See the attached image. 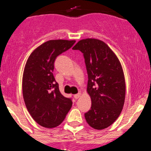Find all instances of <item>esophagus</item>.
Returning <instances> with one entry per match:
<instances>
[{
	"label": "esophagus",
	"mask_w": 151,
	"mask_h": 151,
	"mask_svg": "<svg viewBox=\"0 0 151 151\" xmlns=\"http://www.w3.org/2000/svg\"><path fill=\"white\" fill-rule=\"evenodd\" d=\"M80 95H81V94H80V93H77V94H75V95L74 96V98L75 99H79V97L80 96Z\"/></svg>",
	"instance_id": "obj_1"
}]
</instances>
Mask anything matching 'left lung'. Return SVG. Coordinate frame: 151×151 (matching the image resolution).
Returning a JSON list of instances; mask_svg holds the SVG:
<instances>
[{
  "label": "left lung",
  "mask_w": 151,
  "mask_h": 151,
  "mask_svg": "<svg viewBox=\"0 0 151 151\" xmlns=\"http://www.w3.org/2000/svg\"><path fill=\"white\" fill-rule=\"evenodd\" d=\"M72 49L83 53L88 72L91 107L85 114V120L93 129H106L119 117L124 104L126 83L121 62L99 39H82Z\"/></svg>",
  "instance_id": "obj_1"
}]
</instances>
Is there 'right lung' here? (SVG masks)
<instances>
[{
    "label": "right lung",
    "instance_id": "right-lung-1",
    "mask_svg": "<svg viewBox=\"0 0 151 151\" xmlns=\"http://www.w3.org/2000/svg\"><path fill=\"white\" fill-rule=\"evenodd\" d=\"M75 42L47 41L32 52L26 62L22 77L24 101L33 120L43 127L59 126L72 106L71 99L60 93L52 72L56 58Z\"/></svg>",
    "mask_w": 151,
    "mask_h": 151
}]
</instances>
